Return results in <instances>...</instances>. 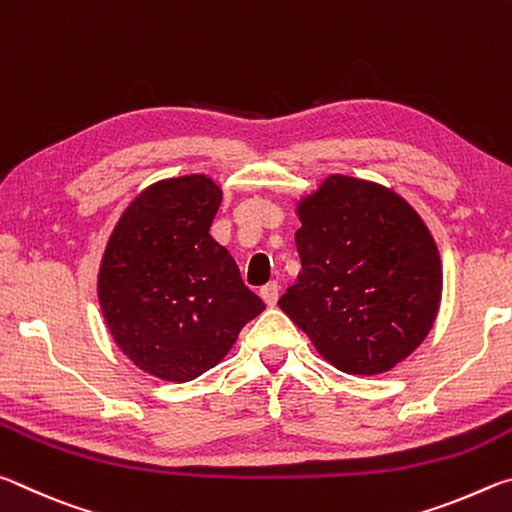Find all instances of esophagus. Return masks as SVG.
Here are the masks:
<instances>
[{"mask_svg":"<svg viewBox=\"0 0 512 512\" xmlns=\"http://www.w3.org/2000/svg\"><path fill=\"white\" fill-rule=\"evenodd\" d=\"M259 296L264 298V302H266L268 307H275L277 296H280V284H277V282H268L266 287L259 289Z\"/></svg>","mask_w":512,"mask_h":512,"instance_id":"obj_1","label":"esophagus"}]
</instances>
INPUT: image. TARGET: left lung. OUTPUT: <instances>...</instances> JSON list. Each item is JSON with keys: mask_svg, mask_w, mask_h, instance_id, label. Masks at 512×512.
Here are the masks:
<instances>
[{"mask_svg": "<svg viewBox=\"0 0 512 512\" xmlns=\"http://www.w3.org/2000/svg\"><path fill=\"white\" fill-rule=\"evenodd\" d=\"M296 212L302 271L277 305L341 372L395 368L440 309L443 266L429 228L393 189L341 173Z\"/></svg>", "mask_w": 512, "mask_h": 512, "instance_id": "obj_1", "label": "left lung"}]
</instances>
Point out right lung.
Here are the masks:
<instances>
[{
    "label": "right lung",
    "mask_w": 512,
    "mask_h": 512,
    "mask_svg": "<svg viewBox=\"0 0 512 512\" xmlns=\"http://www.w3.org/2000/svg\"><path fill=\"white\" fill-rule=\"evenodd\" d=\"M223 192L205 173L146 187L112 230L99 268V305L137 368L192 381L235 345L264 302L210 235Z\"/></svg>",
    "instance_id": "right-lung-1"
}]
</instances>
